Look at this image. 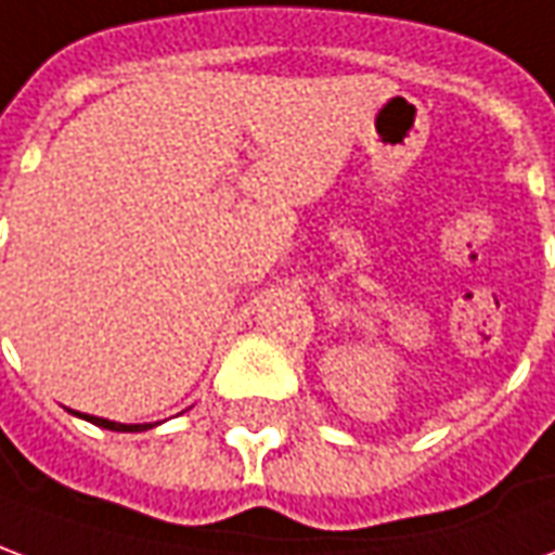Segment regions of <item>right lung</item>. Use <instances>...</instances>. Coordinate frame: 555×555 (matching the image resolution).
<instances>
[{
    "instance_id": "1",
    "label": "right lung",
    "mask_w": 555,
    "mask_h": 555,
    "mask_svg": "<svg viewBox=\"0 0 555 555\" xmlns=\"http://www.w3.org/2000/svg\"><path fill=\"white\" fill-rule=\"evenodd\" d=\"M74 415H80V418L98 424V427H104V430H119V434H137V430H149V427L160 424V422H155V424H116V422H107V418H95V415H82V412H74Z\"/></svg>"
}]
</instances>
